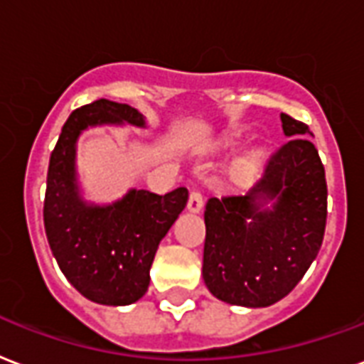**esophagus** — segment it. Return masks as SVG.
Listing matches in <instances>:
<instances>
[{
    "label": "esophagus",
    "instance_id": "1",
    "mask_svg": "<svg viewBox=\"0 0 364 364\" xmlns=\"http://www.w3.org/2000/svg\"><path fill=\"white\" fill-rule=\"evenodd\" d=\"M202 206H204V200H202V194L198 191H193L188 194V202H187V210L191 213H200Z\"/></svg>",
    "mask_w": 364,
    "mask_h": 364
}]
</instances>
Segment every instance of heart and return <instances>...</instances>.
Masks as SVG:
<instances>
[{"label":"heart","instance_id":"obj_1","mask_svg":"<svg viewBox=\"0 0 364 364\" xmlns=\"http://www.w3.org/2000/svg\"><path fill=\"white\" fill-rule=\"evenodd\" d=\"M238 143H242V137L238 133H229V135H223V137L219 139L218 149H232ZM265 162H267V152L263 151V149H252L242 158L235 160L231 170H229L232 187L246 188L250 185H254L257 177L262 176Z\"/></svg>","mask_w":364,"mask_h":364}]
</instances>
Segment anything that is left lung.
I'll list each match as a JSON object with an SVG mask.
<instances>
[{"label":"left lung","mask_w":364,"mask_h":364,"mask_svg":"<svg viewBox=\"0 0 364 364\" xmlns=\"http://www.w3.org/2000/svg\"><path fill=\"white\" fill-rule=\"evenodd\" d=\"M288 143L244 196L210 198L202 277L221 301L267 307L292 292L323 244L326 177L309 127L281 114ZM269 201L272 206L267 208Z\"/></svg>","instance_id":"obj_1"}]
</instances>
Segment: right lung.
Instances as JSON below:
<instances>
[{
  "instance_id": "obj_1",
  "label": "right lung",
  "mask_w": 364,
  "mask_h": 364,
  "mask_svg": "<svg viewBox=\"0 0 364 364\" xmlns=\"http://www.w3.org/2000/svg\"><path fill=\"white\" fill-rule=\"evenodd\" d=\"M145 127L129 105L99 99L76 108L63 126L47 170L43 225L51 252L72 287L101 305H129L145 296L158 244L187 206L188 191L154 194L132 188L112 204H87L76 181V143L93 126Z\"/></svg>"
}]
</instances>
